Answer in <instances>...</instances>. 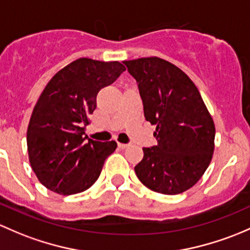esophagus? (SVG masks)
Here are the masks:
<instances>
[{
	"instance_id": "obj_1",
	"label": "esophagus",
	"mask_w": 250,
	"mask_h": 250,
	"mask_svg": "<svg viewBox=\"0 0 250 250\" xmlns=\"http://www.w3.org/2000/svg\"><path fill=\"white\" fill-rule=\"evenodd\" d=\"M128 146H130V144H127V143H118V146H119L120 149H125V148H127Z\"/></svg>"
}]
</instances>
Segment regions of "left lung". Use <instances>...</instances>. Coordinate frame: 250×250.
<instances>
[{"label":"left lung","mask_w":250,"mask_h":250,"mask_svg":"<svg viewBox=\"0 0 250 250\" xmlns=\"http://www.w3.org/2000/svg\"><path fill=\"white\" fill-rule=\"evenodd\" d=\"M137 81L144 117L158 144L143 148L138 179L155 192L177 195L201 179L212 161L215 126L199 89L169 61L150 56L124 61Z\"/></svg>","instance_id":"1"}]
</instances>
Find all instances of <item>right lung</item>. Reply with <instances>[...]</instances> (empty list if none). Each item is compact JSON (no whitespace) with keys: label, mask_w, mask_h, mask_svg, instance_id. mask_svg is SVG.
Wrapping results in <instances>:
<instances>
[{"label":"right lung","mask_w":250,"mask_h":250,"mask_svg":"<svg viewBox=\"0 0 250 250\" xmlns=\"http://www.w3.org/2000/svg\"><path fill=\"white\" fill-rule=\"evenodd\" d=\"M125 71L119 61L79 58L61 68L38 97L26 141L29 160L38 181L56 194L73 195L99 178L117 142L87 140L85 126L96 96Z\"/></svg>","instance_id":"add662e5"}]
</instances>
